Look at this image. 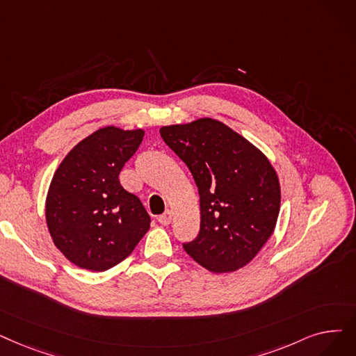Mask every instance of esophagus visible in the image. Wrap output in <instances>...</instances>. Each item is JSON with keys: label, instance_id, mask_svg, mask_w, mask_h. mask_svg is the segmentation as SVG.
Instances as JSON below:
<instances>
[{"label": "esophagus", "instance_id": "1", "mask_svg": "<svg viewBox=\"0 0 356 356\" xmlns=\"http://www.w3.org/2000/svg\"><path fill=\"white\" fill-rule=\"evenodd\" d=\"M159 222L161 224V225H168L170 222H172V211H165L164 213H161L160 216H159Z\"/></svg>", "mask_w": 356, "mask_h": 356}]
</instances>
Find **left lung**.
Returning <instances> with one entry per match:
<instances>
[{
  "label": "left lung",
  "instance_id": "8db88e82",
  "mask_svg": "<svg viewBox=\"0 0 356 356\" xmlns=\"http://www.w3.org/2000/svg\"><path fill=\"white\" fill-rule=\"evenodd\" d=\"M186 164L199 191L200 229L183 249L200 266L234 272L272 236L281 186L266 156L222 122L202 118L160 129Z\"/></svg>",
  "mask_w": 356,
  "mask_h": 356
}]
</instances>
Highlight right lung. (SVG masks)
<instances>
[{
    "instance_id": "obj_1",
    "label": "right lung",
    "mask_w": 356,
    "mask_h": 356,
    "mask_svg": "<svg viewBox=\"0 0 356 356\" xmlns=\"http://www.w3.org/2000/svg\"><path fill=\"white\" fill-rule=\"evenodd\" d=\"M143 138V129L100 128L56 168L46 196V224L58 250L81 269L103 272L116 266L149 228L140 197L119 181Z\"/></svg>"
}]
</instances>
